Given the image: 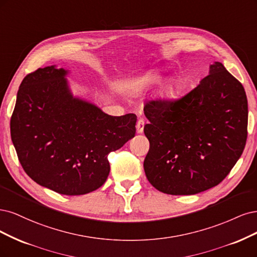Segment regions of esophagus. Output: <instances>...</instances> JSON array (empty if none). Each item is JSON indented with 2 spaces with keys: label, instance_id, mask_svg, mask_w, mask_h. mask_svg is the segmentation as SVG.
Wrapping results in <instances>:
<instances>
[{
  "label": "esophagus",
  "instance_id": "obj_1",
  "mask_svg": "<svg viewBox=\"0 0 257 257\" xmlns=\"http://www.w3.org/2000/svg\"><path fill=\"white\" fill-rule=\"evenodd\" d=\"M144 125H145V121L143 118H139L137 121V132L138 134H142L143 129H144Z\"/></svg>",
  "mask_w": 257,
  "mask_h": 257
}]
</instances>
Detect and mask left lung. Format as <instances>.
<instances>
[{"mask_svg": "<svg viewBox=\"0 0 257 257\" xmlns=\"http://www.w3.org/2000/svg\"><path fill=\"white\" fill-rule=\"evenodd\" d=\"M148 181L159 191L191 195L219 185L241 156L247 137L242 84L220 62L186 95L145 103Z\"/></svg>", "mask_w": 257, "mask_h": 257, "instance_id": "8db88e82", "label": "left lung"}]
</instances>
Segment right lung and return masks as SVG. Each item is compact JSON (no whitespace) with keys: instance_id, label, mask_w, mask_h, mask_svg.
I'll use <instances>...</instances> for the list:
<instances>
[{"instance_id":"right-lung-1","label":"right lung","mask_w":257,"mask_h":257,"mask_svg":"<svg viewBox=\"0 0 257 257\" xmlns=\"http://www.w3.org/2000/svg\"><path fill=\"white\" fill-rule=\"evenodd\" d=\"M55 66L27 74L11 118L18 159L38 185L65 195L101 187L110 173L107 155L136 135V114L111 116L74 98Z\"/></svg>"}]
</instances>
